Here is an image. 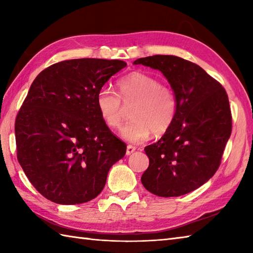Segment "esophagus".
<instances>
[{"label": "esophagus", "mask_w": 253, "mask_h": 253, "mask_svg": "<svg viewBox=\"0 0 253 253\" xmlns=\"http://www.w3.org/2000/svg\"><path fill=\"white\" fill-rule=\"evenodd\" d=\"M136 151V147H133V146H127V149H126V154L127 155H130L131 153H133Z\"/></svg>", "instance_id": "esophagus-1"}]
</instances>
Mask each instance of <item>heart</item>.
I'll return each instance as SVG.
<instances>
[{
    "label": "heart",
    "mask_w": 253,
    "mask_h": 253,
    "mask_svg": "<svg viewBox=\"0 0 253 253\" xmlns=\"http://www.w3.org/2000/svg\"><path fill=\"white\" fill-rule=\"evenodd\" d=\"M120 95L107 87H102L95 96V105L105 125L120 127L124 107H130L131 122L122 127L120 136L132 143L141 142L153 132L162 135L169 129L177 112V99L168 85L151 75L133 72L117 83ZM123 104H121V102Z\"/></svg>",
    "instance_id": "obj_1"
}]
</instances>
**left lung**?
Masks as SVG:
<instances>
[{"mask_svg": "<svg viewBox=\"0 0 253 253\" xmlns=\"http://www.w3.org/2000/svg\"><path fill=\"white\" fill-rule=\"evenodd\" d=\"M133 64L162 73L177 99L169 129L144 148L149 168L141 182L159 197L186 195L206 184L221 164L232 133L227 93L204 69L178 56L153 55Z\"/></svg>", "mask_w": 253, "mask_h": 253, "instance_id": "1", "label": "left lung"}]
</instances>
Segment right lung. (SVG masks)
I'll list each match as a JSON object with an SVG mask.
<instances>
[{
	"label": "right lung",
	"mask_w": 253,
	"mask_h": 253,
	"mask_svg": "<svg viewBox=\"0 0 253 253\" xmlns=\"http://www.w3.org/2000/svg\"><path fill=\"white\" fill-rule=\"evenodd\" d=\"M126 66L120 60L76 58L53 64L31 84L16 117L17 159L47 200H92L112 165L125 155L126 144L102 121L95 96Z\"/></svg>",
	"instance_id": "add662e5"
}]
</instances>
